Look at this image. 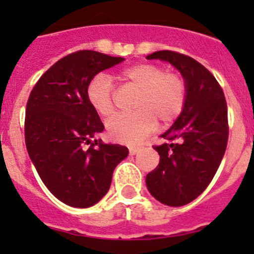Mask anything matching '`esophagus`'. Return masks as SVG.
Wrapping results in <instances>:
<instances>
[{"label":"esophagus","mask_w":254,"mask_h":254,"mask_svg":"<svg viewBox=\"0 0 254 254\" xmlns=\"http://www.w3.org/2000/svg\"><path fill=\"white\" fill-rule=\"evenodd\" d=\"M138 151H140V147H137V146H131V147H129V154H131V155L137 154Z\"/></svg>","instance_id":"1"}]
</instances>
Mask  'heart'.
Segmentation results:
<instances>
[{"label":"heart","mask_w":254,"mask_h":254,"mask_svg":"<svg viewBox=\"0 0 254 254\" xmlns=\"http://www.w3.org/2000/svg\"><path fill=\"white\" fill-rule=\"evenodd\" d=\"M121 81L137 89L131 114H120L107 125L109 137L117 142L138 143L147 137L158 120L163 125L174 122L182 113L187 99V84L178 72L165 71L154 64H137L122 69ZM86 98L96 114L108 118L116 111L114 89L111 77L98 73L86 87Z\"/></svg>","instance_id":"heart-1"}]
</instances>
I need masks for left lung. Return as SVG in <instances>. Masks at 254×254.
<instances>
[{"label": "left lung", "mask_w": 254, "mask_h": 254, "mask_svg": "<svg viewBox=\"0 0 254 254\" xmlns=\"http://www.w3.org/2000/svg\"><path fill=\"white\" fill-rule=\"evenodd\" d=\"M147 60L167 61L182 73L187 99L181 116L165 133L158 167L146 176L150 193L168 206H183L202 193L216 174L229 137L228 107L214 75L192 57L159 51Z\"/></svg>", "instance_id": "1"}]
</instances>
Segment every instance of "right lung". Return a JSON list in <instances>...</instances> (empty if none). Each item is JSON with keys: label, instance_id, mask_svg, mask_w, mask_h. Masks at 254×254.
Masks as SVG:
<instances>
[{"label": "right lung", "instance_id": "obj_1", "mask_svg": "<svg viewBox=\"0 0 254 254\" xmlns=\"http://www.w3.org/2000/svg\"><path fill=\"white\" fill-rule=\"evenodd\" d=\"M95 51L61 58L33 87L25 112L26 150L51 193L72 207H90L107 194L114 168L128 155L96 134L104 125L86 98L95 75L123 62Z\"/></svg>", "mask_w": 254, "mask_h": 254}]
</instances>
